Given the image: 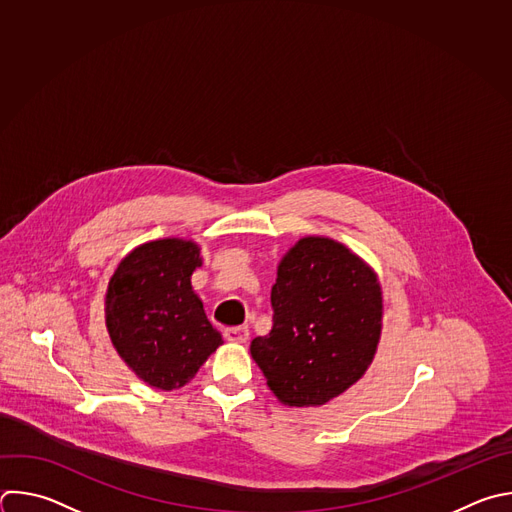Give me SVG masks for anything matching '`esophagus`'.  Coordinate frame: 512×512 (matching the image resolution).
Wrapping results in <instances>:
<instances>
[{"label": "esophagus", "instance_id": "1", "mask_svg": "<svg viewBox=\"0 0 512 512\" xmlns=\"http://www.w3.org/2000/svg\"><path fill=\"white\" fill-rule=\"evenodd\" d=\"M225 339L233 344H245L249 339V329L245 325H237V327H227L225 329Z\"/></svg>", "mask_w": 512, "mask_h": 512}]
</instances>
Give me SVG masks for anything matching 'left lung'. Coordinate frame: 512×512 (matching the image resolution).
<instances>
[{
  "mask_svg": "<svg viewBox=\"0 0 512 512\" xmlns=\"http://www.w3.org/2000/svg\"><path fill=\"white\" fill-rule=\"evenodd\" d=\"M273 327L251 356L285 406H321L354 386L382 333L376 271L329 237H303L281 259L271 289Z\"/></svg>",
  "mask_w": 512,
  "mask_h": 512,
  "instance_id": "1",
  "label": "left lung"
}]
</instances>
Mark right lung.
<instances>
[{"label": "right lung", "instance_id": "add662e5", "mask_svg": "<svg viewBox=\"0 0 512 512\" xmlns=\"http://www.w3.org/2000/svg\"><path fill=\"white\" fill-rule=\"evenodd\" d=\"M201 263L195 241L158 239L132 249L110 277L106 327L112 346L152 388H183L223 344L191 285Z\"/></svg>", "mask_w": 512, "mask_h": 512}]
</instances>
